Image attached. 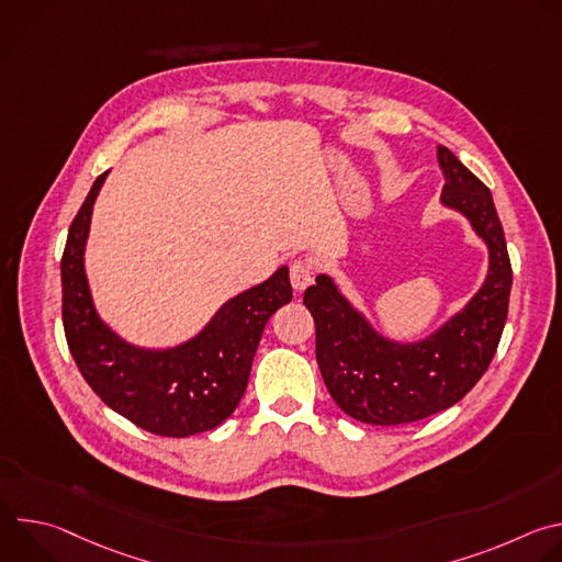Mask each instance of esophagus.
I'll list each match as a JSON object with an SVG mask.
<instances>
[{
  "instance_id": "esophagus-1",
  "label": "esophagus",
  "mask_w": 562,
  "mask_h": 562,
  "mask_svg": "<svg viewBox=\"0 0 562 562\" xmlns=\"http://www.w3.org/2000/svg\"><path fill=\"white\" fill-rule=\"evenodd\" d=\"M291 276V284L295 291H304L308 284H313L315 278V267L308 260H295L289 269Z\"/></svg>"
}]
</instances>
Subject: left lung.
Here are the masks:
<instances>
[{"label": "left lung", "mask_w": 562, "mask_h": 562, "mask_svg": "<svg viewBox=\"0 0 562 562\" xmlns=\"http://www.w3.org/2000/svg\"><path fill=\"white\" fill-rule=\"evenodd\" d=\"M440 202L460 211L485 239L490 271L467 306L420 342L382 338L338 291L317 276L304 291L315 323V358L336 405L367 425H405L449 409L492 364L509 308L512 262L490 189L438 146Z\"/></svg>", "instance_id": "obj_1"}]
</instances>
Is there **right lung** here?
Returning a JSON list of instances; mask_svg holds the SVG:
<instances>
[{
    "instance_id": "add662e5",
    "label": "right lung",
    "mask_w": 562,
    "mask_h": 562,
    "mask_svg": "<svg viewBox=\"0 0 562 562\" xmlns=\"http://www.w3.org/2000/svg\"><path fill=\"white\" fill-rule=\"evenodd\" d=\"M102 173L77 211L61 256V319L70 356L102 403L144 431L187 438L222 425L247 391L269 317L291 302L289 269L231 297L189 342L150 351L124 342L95 311L85 245Z\"/></svg>"
}]
</instances>
